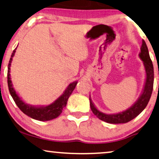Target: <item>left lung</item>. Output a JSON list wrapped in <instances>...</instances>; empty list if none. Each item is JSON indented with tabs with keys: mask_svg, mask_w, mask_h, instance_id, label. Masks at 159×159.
Listing matches in <instances>:
<instances>
[{
	"mask_svg": "<svg viewBox=\"0 0 159 159\" xmlns=\"http://www.w3.org/2000/svg\"><path fill=\"white\" fill-rule=\"evenodd\" d=\"M139 56H140L141 60L143 61V64L145 66L146 71V80L143 93L141 94L139 100L131 108L123 111V112L116 113V114H105L102 112H100L98 110L96 109L93 103H92L91 98H89L90 106H91L92 112L99 119L105 122L109 123V124H125V123L129 122L134 119V118H136L146 107L153 91L154 72H153L152 61H151L150 56H149L147 46H146L144 40L142 41L141 53H139Z\"/></svg>",
	"mask_w": 159,
	"mask_h": 159,
	"instance_id": "1",
	"label": "left lung"
}]
</instances>
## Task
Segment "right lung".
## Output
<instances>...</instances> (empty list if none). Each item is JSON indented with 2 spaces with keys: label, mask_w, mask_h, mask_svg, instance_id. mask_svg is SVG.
I'll list each match as a JSON object with an SVG mask.
<instances>
[{
  "label": "right lung",
  "mask_w": 159,
  "mask_h": 159,
  "mask_svg": "<svg viewBox=\"0 0 159 159\" xmlns=\"http://www.w3.org/2000/svg\"><path fill=\"white\" fill-rule=\"evenodd\" d=\"M15 48L13 50L12 55L11 56L10 61H9L8 66V86L9 92L11 95L12 98L15 101L16 105L20 108V111L25 114H26L28 116L34 118V119L41 120V121H45V120H52L53 118H56L59 115L62 113L63 108L65 107L67 104L68 99L72 93L73 90H74L75 86L77 84V81H75L70 84L68 86L67 89L65 91L61 97L57 99V100L53 103L51 104L48 106H44V107H34V106H28L23 102V101L19 98L18 96L16 93V92L13 88L12 82L11 80V74H10V66L11 64L12 58H13L14 54L16 53Z\"/></svg>",
  "instance_id": "right-lung-1"
}]
</instances>
